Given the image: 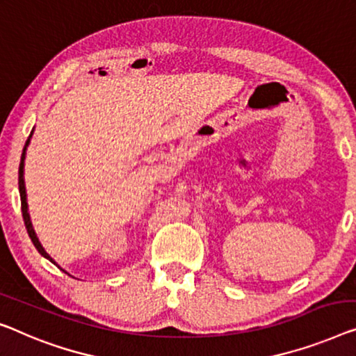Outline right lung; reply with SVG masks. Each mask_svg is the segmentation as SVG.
<instances>
[{"mask_svg":"<svg viewBox=\"0 0 356 356\" xmlns=\"http://www.w3.org/2000/svg\"><path fill=\"white\" fill-rule=\"evenodd\" d=\"M31 136H33V131H31L30 137H29V139H26V144H25V147H24L22 158H20V166H19V192H20V203H22V216H24V222H25V229H26V232H29V236H30V240L33 241L35 248L38 249V252L41 254L42 257L47 259V261L52 262L54 265H57V262L49 256V254H47V252L44 251V248H42V245L40 243L38 236H36V233H35V230H33V225H31V219H30V214H29V203H26V188H25V179H24V168H25L26 147H29V144H30ZM57 267H59V268L62 270V272H65L67 275H70V273L67 272V270H63V268L60 267V265H57ZM70 277H72V275H70ZM73 278H75V277H73Z\"/></svg>","mask_w":356,"mask_h":356,"instance_id":"add662e5","label":"right lung"}]
</instances>
